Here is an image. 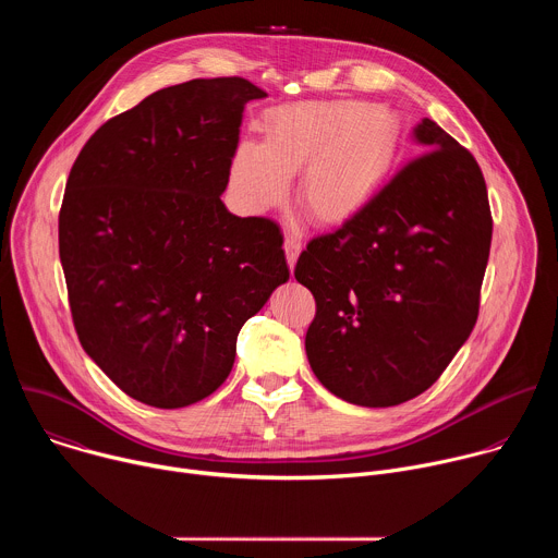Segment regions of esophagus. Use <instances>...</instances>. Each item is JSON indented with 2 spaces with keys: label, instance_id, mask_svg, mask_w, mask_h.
Instances as JSON below:
<instances>
[{
  "label": "esophagus",
  "instance_id": "esophagus-1",
  "mask_svg": "<svg viewBox=\"0 0 558 558\" xmlns=\"http://www.w3.org/2000/svg\"><path fill=\"white\" fill-rule=\"evenodd\" d=\"M300 250H302V243H300L298 233L287 231V235H284V256H287V263H289L291 269H293V265H295V260H298Z\"/></svg>",
  "mask_w": 558,
  "mask_h": 558
}]
</instances>
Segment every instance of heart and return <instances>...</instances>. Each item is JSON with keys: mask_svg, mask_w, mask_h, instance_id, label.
I'll list each match as a JSON object with an SVG mask.
<instances>
[{"mask_svg": "<svg viewBox=\"0 0 558 558\" xmlns=\"http://www.w3.org/2000/svg\"><path fill=\"white\" fill-rule=\"evenodd\" d=\"M265 141L235 147L231 179L241 198L267 209L287 196L291 174L304 170L302 205L325 222L355 216L381 187L400 151L402 125L386 106L313 101L274 110Z\"/></svg>", "mask_w": 558, "mask_h": 558, "instance_id": "heart-1", "label": "heart"}]
</instances>
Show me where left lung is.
<instances>
[{"instance_id":"8db88e82","label":"left lung","mask_w":558,"mask_h":558,"mask_svg":"<svg viewBox=\"0 0 558 558\" xmlns=\"http://www.w3.org/2000/svg\"><path fill=\"white\" fill-rule=\"evenodd\" d=\"M424 149L336 231L315 235L295 280L315 298L306 357L344 402L384 409L430 388L480 315L493 214L480 163L435 121Z\"/></svg>"}]
</instances>
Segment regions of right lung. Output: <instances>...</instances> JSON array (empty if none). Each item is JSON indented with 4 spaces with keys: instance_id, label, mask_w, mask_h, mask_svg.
I'll return each instance as SVG.
<instances>
[{
    "instance_id": "add662e5",
    "label": "right lung",
    "mask_w": 558,
    "mask_h": 558,
    "mask_svg": "<svg viewBox=\"0 0 558 558\" xmlns=\"http://www.w3.org/2000/svg\"><path fill=\"white\" fill-rule=\"evenodd\" d=\"M243 76L192 78L106 121L78 151L59 211L74 331L136 402L183 409L229 375L243 325L289 280L278 222L220 201Z\"/></svg>"
}]
</instances>
